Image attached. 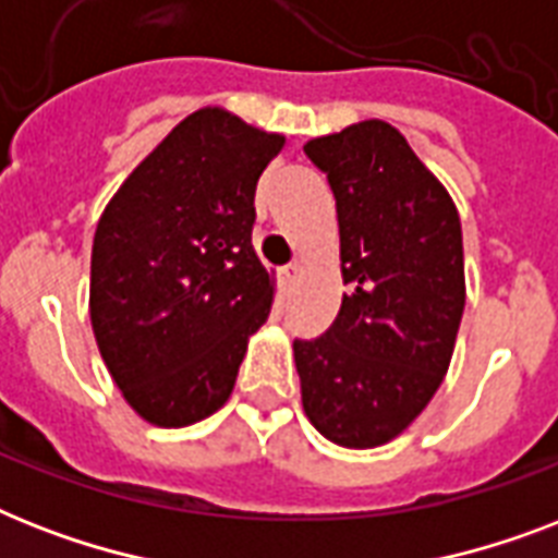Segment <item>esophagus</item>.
I'll use <instances>...</instances> for the list:
<instances>
[{"label":"esophagus","mask_w":558,"mask_h":558,"mask_svg":"<svg viewBox=\"0 0 558 558\" xmlns=\"http://www.w3.org/2000/svg\"><path fill=\"white\" fill-rule=\"evenodd\" d=\"M298 271H301V266L298 263H289V266H280L278 269V289L287 295L289 289H292V283H295Z\"/></svg>","instance_id":"esophagus-1"}]
</instances>
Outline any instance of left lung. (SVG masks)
<instances>
[{
	"mask_svg": "<svg viewBox=\"0 0 558 558\" xmlns=\"http://www.w3.org/2000/svg\"><path fill=\"white\" fill-rule=\"evenodd\" d=\"M336 196L344 292L318 339H295L310 423L348 449L393 440L449 371L466 283L463 234L446 187L385 121L304 147Z\"/></svg>",
	"mask_w": 558,
	"mask_h": 558,
	"instance_id": "8db88e82",
	"label": "left lung"
}]
</instances>
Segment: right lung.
<instances>
[{
  "label": "right lung",
  "mask_w": 558,
  "mask_h": 558,
  "mask_svg": "<svg viewBox=\"0 0 558 558\" xmlns=\"http://www.w3.org/2000/svg\"><path fill=\"white\" fill-rule=\"evenodd\" d=\"M283 135L199 109L118 187L92 243L89 315L124 399L182 428L226 405L245 344L269 318L252 245L257 179Z\"/></svg>",
  "instance_id": "1"
}]
</instances>
